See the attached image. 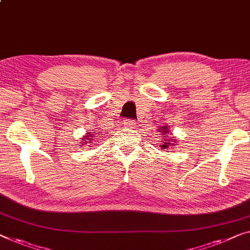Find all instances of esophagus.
<instances>
[{"label":"esophagus","instance_id":"1","mask_svg":"<svg viewBox=\"0 0 250 250\" xmlns=\"http://www.w3.org/2000/svg\"><path fill=\"white\" fill-rule=\"evenodd\" d=\"M136 123L132 121V119H126V121H124V126H126V127L128 128H134L135 127Z\"/></svg>","mask_w":250,"mask_h":250}]
</instances>
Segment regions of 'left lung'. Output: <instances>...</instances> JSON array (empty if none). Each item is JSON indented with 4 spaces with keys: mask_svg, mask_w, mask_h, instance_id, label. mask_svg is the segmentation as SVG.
<instances>
[{
    "mask_svg": "<svg viewBox=\"0 0 250 250\" xmlns=\"http://www.w3.org/2000/svg\"><path fill=\"white\" fill-rule=\"evenodd\" d=\"M159 131L161 132V135H162V139H161V143L159 144L160 146V147L162 150L165 149H168V147H172L177 146V140L176 137L173 136H169L168 133H169V128L167 127V126H164V127H161L160 126V129Z\"/></svg>",
    "mask_w": 250,
    "mask_h": 250,
    "instance_id": "left-lung-1",
    "label": "left lung"
}]
</instances>
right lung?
<instances>
[{
    "mask_svg": "<svg viewBox=\"0 0 250 250\" xmlns=\"http://www.w3.org/2000/svg\"><path fill=\"white\" fill-rule=\"evenodd\" d=\"M93 137H95V132H89V133L86 134V135H84V137H83V139H82L83 141H84V142H82V143L80 144V146H84V144L92 143Z\"/></svg>",
    "mask_w": 250,
    "mask_h": 250,
    "instance_id": "add662e5",
    "label": "right lung"
}]
</instances>
